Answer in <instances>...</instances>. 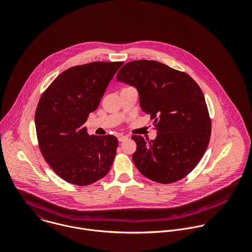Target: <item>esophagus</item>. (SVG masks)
<instances>
[{"label": "esophagus", "mask_w": 252, "mask_h": 252, "mask_svg": "<svg viewBox=\"0 0 252 252\" xmlns=\"http://www.w3.org/2000/svg\"><path fill=\"white\" fill-rule=\"evenodd\" d=\"M128 139V137L127 136H119L118 137V141L121 143V142H124V141H126Z\"/></svg>", "instance_id": "esophagus-1"}]
</instances>
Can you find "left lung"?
I'll return each instance as SVG.
<instances>
[{
  "mask_svg": "<svg viewBox=\"0 0 252 252\" xmlns=\"http://www.w3.org/2000/svg\"><path fill=\"white\" fill-rule=\"evenodd\" d=\"M116 79L137 88L141 108L157 131L151 141L132 136L137 144L134 164L155 182L182 180L198 165L211 139L212 122L201 88L186 72L154 60L125 64Z\"/></svg>",
  "mask_w": 252,
  "mask_h": 252,
  "instance_id": "left-lung-1",
  "label": "left lung"
}]
</instances>
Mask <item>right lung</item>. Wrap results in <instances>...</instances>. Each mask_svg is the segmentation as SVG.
Masks as SVG:
<instances>
[{
    "mask_svg": "<svg viewBox=\"0 0 252 252\" xmlns=\"http://www.w3.org/2000/svg\"><path fill=\"white\" fill-rule=\"evenodd\" d=\"M123 62H92L59 74L42 93L35 114L39 150L54 173L78 186L103 179L113 163L118 140L89 136L84 123L95 111Z\"/></svg>",
    "mask_w": 252,
    "mask_h": 252,
    "instance_id": "1",
    "label": "right lung"
}]
</instances>
